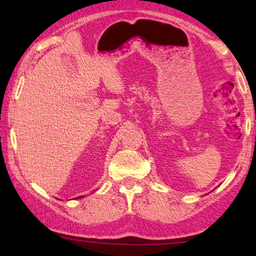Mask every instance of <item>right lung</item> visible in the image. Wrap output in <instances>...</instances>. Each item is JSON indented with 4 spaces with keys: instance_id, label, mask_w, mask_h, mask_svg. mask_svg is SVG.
Here are the masks:
<instances>
[{
    "instance_id": "obj_1",
    "label": "right lung",
    "mask_w": 256,
    "mask_h": 256,
    "mask_svg": "<svg viewBox=\"0 0 256 256\" xmlns=\"http://www.w3.org/2000/svg\"><path fill=\"white\" fill-rule=\"evenodd\" d=\"M80 198H82V197H80Z\"/></svg>"
}]
</instances>
